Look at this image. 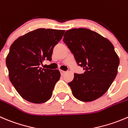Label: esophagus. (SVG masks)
Here are the masks:
<instances>
[{
	"mask_svg": "<svg viewBox=\"0 0 128 128\" xmlns=\"http://www.w3.org/2000/svg\"><path fill=\"white\" fill-rule=\"evenodd\" d=\"M60 74H61V75H64V73L66 72V71H64V70H60Z\"/></svg>",
	"mask_w": 128,
	"mask_h": 128,
	"instance_id": "1",
	"label": "esophagus"
}]
</instances>
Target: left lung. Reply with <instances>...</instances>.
Masks as SVG:
<instances>
[{"instance_id":"1","label":"left lung","mask_w":128,"mask_h":128,"mask_svg":"<svg viewBox=\"0 0 128 128\" xmlns=\"http://www.w3.org/2000/svg\"><path fill=\"white\" fill-rule=\"evenodd\" d=\"M63 41L85 70L75 74L68 83L73 96L84 102H90L106 92L118 74L120 59L108 39L86 28L69 29Z\"/></svg>"}]
</instances>
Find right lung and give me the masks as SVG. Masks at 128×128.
Here are the masks:
<instances>
[{"label": "right lung", "instance_id": "right-lung-1", "mask_svg": "<svg viewBox=\"0 0 128 128\" xmlns=\"http://www.w3.org/2000/svg\"><path fill=\"white\" fill-rule=\"evenodd\" d=\"M64 30L38 28L17 38L12 44L6 58L11 83L21 97L35 104L51 98L59 80L58 69H42L39 65L52 60L54 46L62 39Z\"/></svg>", "mask_w": 128, "mask_h": 128}]
</instances>
